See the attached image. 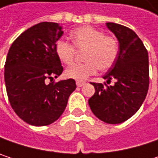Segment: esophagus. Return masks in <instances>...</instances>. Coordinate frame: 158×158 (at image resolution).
<instances>
[{
    "instance_id": "obj_1",
    "label": "esophagus",
    "mask_w": 158,
    "mask_h": 158,
    "mask_svg": "<svg viewBox=\"0 0 158 158\" xmlns=\"http://www.w3.org/2000/svg\"><path fill=\"white\" fill-rule=\"evenodd\" d=\"M77 86L78 87H82V86H84L85 85V82H82V81H77Z\"/></svg>"
}]
</instances>
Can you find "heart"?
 Wrapping results in <instances>:
<instances>
[{"label": "heart", "instance_id": "obj_1", "mask_svg": "<svg viewBox=\"0 0 158 158\" xmlns=\"http://www.w3.org/2000/svg\"><path fill=\"white\" fill-rule=\"evenodd\" d=\"M73 46L64 40L56 43L55 50L57 57L64 64H71L75 48L84 51V63L73 64L65 70L69 79L83 81L96 74L98 69L108 70L119 55V43L112 35H107L102 31L90 25H85L73 30L70 34Z\"/></svg>", "mask_w": 158, "mask_h": 158}]
</instances>
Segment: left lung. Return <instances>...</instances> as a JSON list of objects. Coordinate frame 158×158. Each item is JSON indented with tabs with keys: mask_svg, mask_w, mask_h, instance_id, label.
Instances as JSON below:
<instances>
[{
	"mask_svg": "<svg viewBox=\"0 0 158 158\" xmlns=\"http://www.w3.org/2000/svg\"><path fill=\"white\" fill-rule=\"evenodd\" d=\"M119 41V55L114 65L103 76L110 84L91 83L94 95L89 105L94 115L104 123L116 124L131 118L143 104L149 87L148 53L142 40L130 28L106 23Z\"/></svg>",
	"mask_w": 158,
	"mask_h": 158,
	"instance_id": "left-lung-1",
	"label": "left lung"
}]
</instances>
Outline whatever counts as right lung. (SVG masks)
I'll return each mask as SVG.
<instances>
[{
    "label": "right lung",
    "instance_id": "add662e5",
    "mask_svg": "<svg viewBox=\"0 0 158 158\" xmlns=\"http://www.w3.org/2000/svg\"><path fill=\"white\" fill-rule=\"evenodd\" d=\"M62 35L58 23H39L22 33L9 49L4 66L8 99L16 114L31 125L56 121L77 88L72 79L47 83L63 72L55 50Z\"/></svg>",
    "mask_w": 158,
    "mask_h": 158
}]
</instances>
